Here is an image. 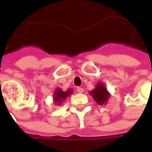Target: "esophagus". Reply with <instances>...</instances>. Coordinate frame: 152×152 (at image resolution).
I'll use <instances>...</instances> for the list:
<instances>
[{"label":"esophagus","mask_w":152,"mask_h":152,"mask_svg":"<svg viewBox=\"0 0 152 152\" xmlns=\"http://www.w3.org/2000/svg\"><path fill=\"white\" fill-rule=\"evenodd\" d=\"M77 91L79 94H81V93L84 92V89L82 88H77Z\"/></svg>","instance_id":"1"}]
</instances>
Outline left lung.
I'll return each mask as SVG.
<instances>
[{
    "label": "left lung",
    "mask_w": 152,
    "mask_h": 152,
    "mask_svg": "<svg viewBox=\"0 0 152 152\" xmlns=\"http://www.w3.org/2000/svg\"><path fill=\"white\" fill-rule=\"evenodd\" d=\"M90 94L99 105H103L107 103V100L110 96L103 83H97L95 89L91 91Z\"/></svg>",
    "instance_id": "8db88e82"
}]
</instances>
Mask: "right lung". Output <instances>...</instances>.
Returning <instances> with one entry per match:
<instances>
[{
  "mask_svg": "<svg viewBox=\"0 0 152 152\" xmlns=\"http://www.w3.org/2000/svg\"><path fill=\"white\" fill-rule=\"evenodd\" d=\"M72 91H73L72 89H68L67 91H63L60 88H57L54 93V97H53L54 103H57L58 105H60L61 102L65 100V98L72 94Z\"/></svg>",
  "mask_w": 152,
  "mask_h": 152,
  "instance_id": "right-lung-1",
  "label": "right lung"
}]
</instances>
